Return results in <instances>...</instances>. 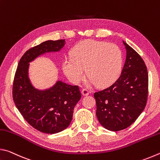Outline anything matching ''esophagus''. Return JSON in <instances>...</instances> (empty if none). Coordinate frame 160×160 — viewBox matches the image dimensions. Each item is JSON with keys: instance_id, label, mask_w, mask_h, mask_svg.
<instances>
[{"instance_id": "34e87169", "label": "esophagus", "mask_w": 160, "mask_h": 160, "mask_svg": "<svg viewBox=\"0 0 160 160\" xmlns=\"http://www.w3.org/2000/svg\"><path fill=\"white\" fill-rule=\"evenodd\" d=\"M82 94H83L84 96H88L89 94H90V91L88 90H87V89H83L82 90Z\"/></svg>"}]
</instances>
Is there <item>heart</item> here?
Instances as JSON below:
<instances>
[{
	"label": "heart",
	"mask_w": 160,
	"mask_h": 160,
	"mask_svg": "<svg viewBox=\"0 0 160 160\" xmlns=\"http://www.w3.org/2000/svg\"><path fill=\"white\" fill-rule=\"evenodd\" d=\"M72 57L62 63L64 73L72 83L78 84L85 75L90 76L89 85H112L121 75L123 58L117 45L88 39L78 43L71 51Z\"/></svg>",
	"instance_id": "1"
}]
</instances>
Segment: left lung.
I'll return each mask as SVG.
<instances>
[{
	"instance_id": "8db88e82",
	"label": "left lung",
	"mask_w": 160,
	"mask_h": 160,
	"mask_svg": "<svg viewBox=\"0 0 160 160\" xmlns=\"http://www.w3.org/2000/svg\"><path fill=\"white\" fill-rule=\"evenodd\" d=\"M126 58L120 77L104 90L94 94L96 115L101 125L112 131L128 128L146 106L148 72L144 61L133 48L123 42Z\"/></svg>"
}]
</instances>
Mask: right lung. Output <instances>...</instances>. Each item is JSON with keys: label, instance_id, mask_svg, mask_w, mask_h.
Segmentation results:
<instances>
[{"label": "right lung", "instance_id": "obj_1", "mask_svg": "<svg viewBox=\"0 0 160 160\" xmlns=\"http://www.w3.org/2000/svg\"><path fill=\"white\" fill-rule=\"evenodd\" d=\"M64 45L65 39L48 40L29 48L19 61L13 81L16 107L29 125L45 133H56L70 125L81 93L78 85L61 81L48 90L35 89L28 77L29 63L44 53L60 51Z\"/></svg>", "mask_w": 160, "mask_h": 160}]
</instances>
